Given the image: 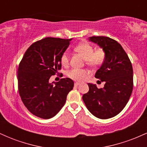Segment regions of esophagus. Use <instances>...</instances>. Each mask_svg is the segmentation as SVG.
Returning a JSON list of instances; mask_svg holds the SVG:
<instances>
[{"mask_svg":"<svg viewBox=\"0 0 147 147\" xmlns=\"http://www.w3.org/2000/svg\"><path fill=\"white\" fill-rule=\"evenodd\" d=\"M79 85H80V83H79V82H75V86H78Z\"/></svg>","mask_w":147,"mask_h":147,"instance_id":"esophagus-1","label":"esophagus"}]
</instances>
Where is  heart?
<instances>
[{"label": "heart", "mask_w": 147, "mask_h": 147, "mask_svg": "<svg viewBox=\"0 0 147 147\" xmlns=\"http://www.w3.org/2000/svg\"><path fill=\"white\" fill-rule=\"evenodd\" d=\"M75 50L82 55L85 59V63L88 66L92 68H97L102 65L105 60V53L102 50L94 51V48L90 43L84 42L81 43L75 48ZM60 61L62 65L65 66L69 63V56L66 52L62 53L60 57ZM66 75L69 78L77 82H83L87 79L88 74L82 69H71L67 72Z\"/></svg>", "instance_id": "b5f03b06"}]
</instances>
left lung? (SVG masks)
I'll return each mask as SVG.
<instances>
[{
    "instance_id": "8db88e82",
    "label": "left lung",
    "mask_w": 147,
    "mask_h": 147,
    "mask_svg": "<svg viewBox=\"0 0 147 147\" xmlns=\"http://www.w3.org/2000/svg\"><path fill=\"white\" fill-rule=\"evenodd\" d=\"M105 52V60L95 77L105 82L103 88L88 84L89 91L82 97L95 117L109 119L117 115L129 102L133 87V67L127 54L117 41L107 36H90Z\"/></svg>"
}]
</instances>
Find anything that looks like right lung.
I'll use <instances>...</instances> for the list:
<instances>
[{
	"label": "right lung",
	"mask_w": 147,
	"mask_h": 147,
	"mask_svg": "<svg viewBox=\"0 0 147 147\" xmlns=\"http://www.w3.org/2000/svg\"><path fill=\"white\" fill-rule=\"evenodd\" d=\"M70 39L47 37L33 43L25 52L18 69V89L28 110L42 119H50L65 104L74 82L70 78L50 84L52 75L61 69L60 57Z\"/></svg>",
	"instance_id": "right-lung-1"
}]
</instances>
